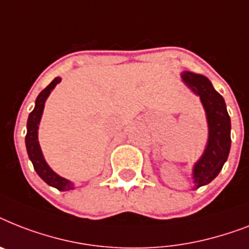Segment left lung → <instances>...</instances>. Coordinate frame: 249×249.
<instances>
[{
  "mask_svg": "<svg viewBox=\"0 0 249 249\" xmlns=\"http://www.w3.org/2000/svg\"><path fill=\"white\" fill-rule=\"evenodd\" d=\"M183 82L199 96L209 124V141L202 157L193 167L195 188L211 183L223 169L230 151V116L223 96L216 92L205 75L192 71L181 72Z\"/></svg>",
  "mask_w": 249,
  "mask_h": 249,
  "instance_id": "left-lung-1",
  "label": "left lung"
}]
</instances>
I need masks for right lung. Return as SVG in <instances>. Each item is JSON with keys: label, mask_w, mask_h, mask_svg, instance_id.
I'll use <instances>...</instances> for the list:
<instances>
[{"label": "right lung", "mask_w": 249, "mask_h": 249, "mask_svg": "<svg viewBox=\"0 0 249 249\" xmlns=\"http://www.w3.org/2000/svg\"><path fill=\"white\" fill-rule=\"evenodd\" d=\"M61 82V78H54L42 92L38 94L37 100H36V106L34 110L29 114L28 123H26V135H25V145L26 151H28V156L30 161L33 163L34 170L43 179L48 185L56 188L58 191H71L74 189V184L69 181L65 178H61L60 175L54 173L51 167L48 166L46 160L43 157L42 149H40L39 142H38V125H39L40 118L43 114L44 104L47 97L50 96L51 90L53 89L56 84Z\"/></svg>", "instance_id": "1"}]
</instances>
